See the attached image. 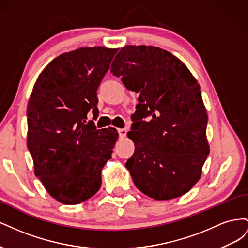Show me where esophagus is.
<instances>
[{"label": "esophagus", "mask_w": 248, "mask_h": 248, "mask_svg": "<svg viewBox=\"0 0 248 248\" xmlns=\"http://www.w3.org/2000/svg\"><path fill=\"white\" fill-rule=\"evenodd\" d=\"M118 131H119V134H120V137H121V138H124V137H126V134H127V130H126L125 128L118 129Z\"/></svg>", "instance_id": "esophagus-1"}]
</instances>
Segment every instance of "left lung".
<instances>
[{
  "instance_id": "8db88e82",
  "label": "left lung",
  "mask_w": 248,
  "mask_h": 248,
  "mask_svg": "<svg viewBox=\"0 0 248 248\" xmlns=\"http://www.w3.org/2000/svg\"><path fill=\"white\" fill-rule=\"evenodd\" d=\"M110 72L140 94L138 119L127 133L136 149L125 163L134 184L157 201L183 196L200 180L210 152L198 80L181 60L151 46H123Z\"/></svg>"
}]
</instances>
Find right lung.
I'll use <instances>...</instances> for the list:
<instances>
[{"mask_svg":"<svg viewBox=\"0 0 248 248\" xmlns=\"http://www.w3.org/2000/svg\"><path fill=\"white\" fill-rule=\"evenodd\" d=\"M118 48L80 47L60 55L42 70L28 102L27 145L34 172L50 196L78 205L101 186L119 133L87 121L97 111V90Z\"/></svg>","mask_w":248,"mask_h":248,"instance_id":"right-lung-1","label":"right lung"}]
</instances>
